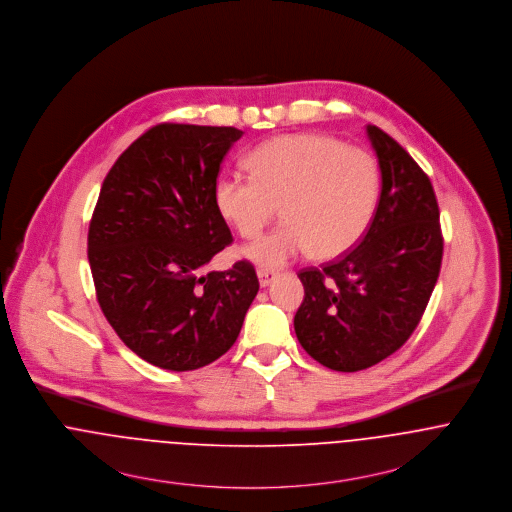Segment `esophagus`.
Returning a JSON list of instances; mask_svg holds the SVG:
<instances>
[{"label":"esophagus","mask_w":512,"mask_h":512,"mask_svg":"<svg viewBox=\"0 0 512 512\" xmlns=\"http://www.w3.org/2000/svg\"><path fill=\"white\" fill-rule=\"evenodd\" d=\"M257 279H259V284L265 288V286H269V284L277 279V273L269 271V269H259L257 271Z\"/></svg>","instance_id":"obj_1"}]
</instances>
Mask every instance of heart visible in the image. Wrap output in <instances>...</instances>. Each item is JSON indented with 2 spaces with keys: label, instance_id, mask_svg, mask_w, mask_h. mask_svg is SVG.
Listing matches in <instances>:
<instances>
[{
  "label": "heart",
  "instance_id": "heart-1",
  "mask_svg": "<svg viewBox=\"0 0 512 512\" xmlns=\"http://www.w3.org/2000/svg\"><path fill=\"white\" fill-rule=\"evenodd\" d=\"M247 167L251 176L220 174L214 200L247 239L261 235L281 206L286 222L243 251L259 267H281L310 249L318 259L340 257L373 222L381 172L365 149L330 135L290 133L255 147Z\"/></svg>",
  "mask_w": 512,
  "mask_h": 512
}]
</instances>
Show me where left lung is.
<instances>
[{
  "mask_svg": "<svg viewBox=\"0 0 512 512\" xmlns=\"http://www.w3.org/2000/svg\"><path fill=\"white\" fill-rule=\"evenodd\" d=\"M381 169L373 222L353 249L322 269H302L294 332L310 357L353 373L393 355L416 330L444 253L428 174L377 125H367Z\"/></svg>",
  "mask_w": 512,
  "mask_h": 512,
  "instance_id": "obj_1",
  "label": "left lung"
}]
</instances>
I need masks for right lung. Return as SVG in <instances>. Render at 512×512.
Instances as JSON below:
<instances>
[{
	"mask_svg": "<svg viewBox=\"0 0 512 512\" xmlns=\"http://www.w3.org/2000/svg\"><path fill=\"white\" fill-rule=\"evenodd\" d=\"M235 127L159 123L108 172L88 229L100 308L141 359L200 369L235 343L259 281L249 261L206 265L231 243L214 184Z\"/></svg>",
	"mask_w": 512,
	"mask_h": 512,
	"instance_id": "add662e5",
	"label": "right lung"
}]
</instances>
